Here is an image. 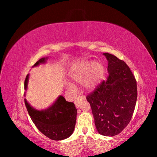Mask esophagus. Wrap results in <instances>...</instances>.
Segmentation results:
<instances>
[{"label": "esophagus", "instance_id": "obj_1", "mask_svg": "<svg viewBox=\"0 0 157 157\" xmlns=\"http://www.w3.org/2000/svg\"><path fill=\"white\" fill-rule=\"evenodd\" d=\"M84 100H85V96H78V97H77L75 101V104L76 107L78 108L79 105H80L81 102L83 101H84Z\"/></svg>", "mask_w": 157, "mask_h": 157}]
</instances>
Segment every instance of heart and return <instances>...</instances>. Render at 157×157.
Wrapping results in <instances>:
<instances>
[{"mask_svg": "<svg viewBox=\"0 0 157 157\" xmlns=\"http://www.w3.org/2000/svg\"><path fill=\"white\" fill-rule=\"evenodd\" d=\"M105 74V67L101 63L85 61L77 65L72 69L70 76L75 81L82 82L84 89L92 90L101 81ZM72 87L73 84H69Z\"/></svg>", "mask_w": 157, "mask_h": 157, "instance_id": "obj_1", "label": "heart"}]
</instances>
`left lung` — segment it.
<instances>
[{"mask_svg":"<svg viewBox=\"0 0 157 157\" xmlns=\"http://www.w3.org/2000/svg\"><path fill=\"white\" fill-rule=\"evenodd\" d=\"M109 75L86 96L99 134L114 136L131 121L137 101V83L126 63L115 55L104 53Z\"/></svg>","mask_w":157,"mask_h":157,"instance_id":"1","label":"left lung"}]
</instances>
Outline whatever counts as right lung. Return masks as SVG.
Instances as JSON below:
<instances>
[{"instance_id": "add662e5", "label": "right lung", "mask_w": 157, "mask_h": 157, "mask_svg": "<svg viewBox=\"0 0 157 157\" xmlns=\"http://www.w3.org/2000/svg\"><path fill=\"white\" fill-rule=\"evenodd\" d=\"M46 58H42L34 66L44 63ZM28 75L25 79V89L27 88ZM29 116L39 131L53 140H61L71 136L75 128L77 109L73 102L66 101L60 96L51 107L44 111H37L24 99Z\"/></svg>"}]
</instances>
